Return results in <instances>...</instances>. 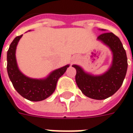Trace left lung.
<instances>
[{"label":"left lung","mask_w":133,"mask_h":133,"mask_svg":"<svg viewBox=\"0 0 133 133\" xmlns=\"http://www.w3.org/2000/svg\"><path fill=\"white\" fill-rule=\"evenodd\" d=\"M22 36L23 35L15 38L8 50V74L14 88L21 96L30 101H41L53 93L58 79L65 73L68 65L53 70L43 78H30L25 75L19 68L16 57V48Z\"/></svg>","instance_id":"1"}]
</instances>
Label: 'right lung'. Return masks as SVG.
<instances>
[{
    "label": "right lung",
    "mask_w": 133,
    "mask_h": 133,
    "mask_svg": "<svg viewBox=\"0 0 133 133\" xmlns=\"http://www.w3.org/2000/svg\"><path fill=\"white\" fill-rule=\"evenodd\" d=\"M97 40L111 50L112 59L105 72L92 75L85 72L81 66L73 65L76 69L75 81L84 95L95 100H104L110 97L122 85L128 69V58L123 44L112 33L102 29Z\"/></svg>",
    "instance_id": "obj_1"
}]
</instances>
